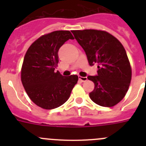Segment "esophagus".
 <instances>
[{"label":"esophagus","mask_w":146,"mask_h":146,"mask_svg":"<svg viewBox=\"0 0 146 146\" xmlns=\"http://www.w3.org/2000/svg\"><path fill=\"white\" fill-rule=\"evenodd\" d=\"M78 78H79V80H80L81 82H85V81H86L87 80H88L87 77H81V76H79Z\"/></svg>","instance_id":"obj_1"}]
</instances>
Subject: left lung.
Listing matches in <instances>:
<instances>
[{
    "label": "left lung",
    "instance_id": "1",
    "mask_svg": "<svg viewBox=\"0 0 146 146\" xmlns=\"http://www.w3.org/2000/svg\"><path fill=\"white\" fill-rule=\"evenodd\" d=\"M72 33L85 51L89 64H98V75L88 76L95 83L90 99L102 107L118 104L124 98L131 80V68L123 45L104 31L84 29Z\"/></svg>",
    "mask_w": 146,
    "mask_h": 146
}]
</instances>
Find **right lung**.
Here are the masks:
<instances>
[{
  "label": "right lung",
  "instance_id": "add662e5",
  "mask_svg": "<svg viewBox=\"0 0 146 146\" xmlns=\"http://www.w3.org/2000/svg\"><path fill=\"white\" fill-rule=\"evenodd\" d=\"M70 39L74 37L69 31H54L36 39L25 56L22 82L31 100L43 109L52 110L64 104L78 80L76 75L65 77L55 72L58 50Z\"/></svg>",
  "mask_w": 146,
  "mask_h": 146
}]
</instances>
